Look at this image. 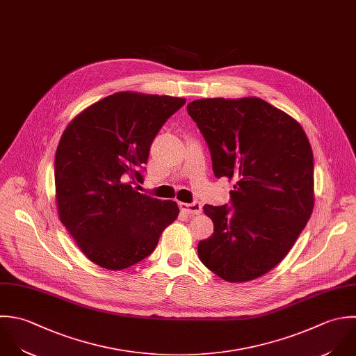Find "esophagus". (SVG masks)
Wrapping results in <instances>:
<instances>
[{
    "label": "esophagus",
    "instance_id": "34e87169",
    "mask_svg": "<svg viewBox=\"0 0 356 356\" xmlns=\"http://www.w3.org/2000/svg\"><path fill=\"white\" fill-rule=\"evenodd\" d=\"M180 207H181V209H183L184 212H187L188 215H200L201 211H202V207H201L200 202H191V204H184V202H181Z\"/></svg>",
    "mask_w": 356,
    "mask_h": 356
}]
</instances>
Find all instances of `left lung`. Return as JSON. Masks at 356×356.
<instances>
[{
    "label": "left lung",
    "mask_w": 356,
    "mask_h": 356,
    "mask_svg": "<svg viewBox=\"0 0 356 356\" xmlns=\"http://www.w3.org/2000/svg\"><path fill=\"white\" fill-rule=\"evenodd\" d=\"M218 179H234L232 207L205 205L213 234L198 243L201 262L230 283L279 265L314 211V154L301 124L257 98H202L187 105Z\"/></svg>",
    "instance_id": "obj_1"
}]
</instances>
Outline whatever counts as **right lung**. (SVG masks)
I'll use <instances>...</instances> for the list:
<instances>
[{"label": "right lung", "instance_id": "add662e5", "mask_svg": "<svg viewBox=\"0 0 356 356\" xmlns=\"http://www.w3.org/2000/svg\"><path fill=\"white\" fill-rule=\"evenodd\" d=\"M184 98L133 91L90 105L65 129L55 154L62 225L95 265L120 270L147 258L179 216L175 201L137 191L149 147Z\"/></svg>", "mask_w": 356, "mask_h": 356}]
</instances>
